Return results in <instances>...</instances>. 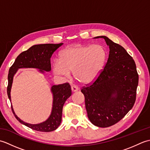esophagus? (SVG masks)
<instances>
[{"label":"esophagus","instance_id":"34e87169","mask_svg":"<svg viewBox=\"0 0 150 150\" xmlns=\"http://www.w3.org/2000/svg\"><path fill=\"white\" fill-rule=\"evenodd\" d=\"M71 90L73 92L77 91L79 90V88L77 86H71Z\"/></svg>","mask_w":150,"mask_h":150}]
</instances>
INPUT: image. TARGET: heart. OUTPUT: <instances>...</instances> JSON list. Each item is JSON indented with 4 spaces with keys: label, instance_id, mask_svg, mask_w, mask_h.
I'll list each match as a JSON object with an SVG mask.
<instances>
[{
    "label": "heart",
    "instance_id": "obj_1",
    "mask_svg": "<svg viewBox=\"0 0 150 150\" xmlns=\"http://www.w3.org/2000/svg\"><path fill=\"white\" fill-rule=\"evenodd\" d=\"M106 51L99 44L92 46L75 45L67 47L55 60L53 71L55 74L73 77L82 83H90L99 75L106 59Z\"/></svg>",
    "mask_w": 150,
    "mask_h": 150
}]
</instances>
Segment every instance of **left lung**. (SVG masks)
Segmentation results:
<instances>
[{
    "mask_svg": "<svg viewBox=\"0 0 150 150\" xmlns=\"http://www.w3.org/2000/svg\"><path fill=\"white\" fill-rule=\"evenodd\" d=\"M110 47L108 61L97 79L81 88L90 122L107 128L122 119L136 100L139 75L136 64L126 50L106 36Z\"/></svg>",
    "mask_w": 150,
    "mask_h": 150,
    "instance_id": "1",
    "label": "left lung"
}]
</instances>
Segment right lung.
<instances>
[{"instance_id": "1", "label": "right lung", "mask_w": 150, "mask_h": 150, "mask_svg": "<svg viewBox=\"0 0 150 150\" xmlns=\"http://www.w3.org/2000/svg\"><path fill=\"white\" fill-rule=\"evenodd\" d=\"M62 45L59 44H37L30 47L19 55L15 61L10 67L8 73V84L7 93L11 102L10 91L13 82V78L18 68H33L39 69L41 72L49 71L51 70L50 58L53 53ZM53 95V102L52 114L45 122L39 124H30L23 122L16 115L13 107L11 110L16 119L24 125L33 130L41 132H50L55 130L59 126L62 120V108L66 100L71 96V89L68 82L62 84L54 85L52 87Z\"/></svg>"}]
</instances>
